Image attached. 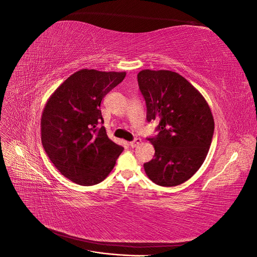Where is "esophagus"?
I'll use <instances>...</instances> for the list:
<instances>
[{"label": "esophagus", "mask_w": 257, "mask_h": 257, "mask_svg": "<svg viewBox=\"0 0 257 257\" xmlns=\"http://www.w3.org/2000/svg\"><path fill=\"white\" fill-rule=\"evenodd\" d=\"M141 144H142V139H141V138H135L133 142H131V143H130V147H132V148H135V147L139 146Z\"/></svg>", "instance_id": "1"}]
</instances>
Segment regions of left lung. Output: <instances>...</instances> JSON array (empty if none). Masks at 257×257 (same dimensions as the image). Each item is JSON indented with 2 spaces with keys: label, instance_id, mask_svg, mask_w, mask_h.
<instances>
[{
  "label": "left lung",
  "instance_id": "1",
  "mask_svg": "<svg viewBox=\"0 0 257 257\" xmlns=\"http://www.w3.org/2000/svg\"><path fill=\"white\" fill-rule=\"evenodd\" d=\"M137 79L147 120H160L159 134L149 138L154 159L144 164L145 172L161 186L181 184L207 157L214 131L211 109L201 93L176 72L143 69Z\"/></svg>",
  "mask_w": 257,
  "mask_h": 257
}]
</instances>
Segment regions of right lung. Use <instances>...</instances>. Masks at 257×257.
<instances>
[{
  "label": "right lung",
  "instance_id": "add662e5",
  "mask_svg": "<svg viewBox=\"0 0 257 257\" xmlns=\"http://www.w3.org/2000/svg\"><path fill=\"white\" fill-rule=\"evenodd\" d=\"M125 72L83 68L62 82L48 98L41 119L44 149L52 164L79 185H94L110 174L123 147L107 136L100 102Z\"/></svg>",
  "mask_w": 257,
  "mask_h": 257
}]
</instances>
